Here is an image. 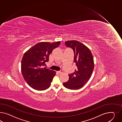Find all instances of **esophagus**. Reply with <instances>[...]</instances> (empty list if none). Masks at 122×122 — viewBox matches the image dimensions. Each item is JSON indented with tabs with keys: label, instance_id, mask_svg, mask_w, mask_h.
<instances>
[{
	"label": "esophagus",
	"instance_id": "esophagus-1",
	"mask_svg": "<svg viewBox=\"0 0 122 122\" xmlns=\"http://www.w3.org/2000/svg\"><path fill=\"white\" fill-rule=\"evenodd\" d=\"M58 72L59 73H60V74H61V73H63V70H61L60 71H58Z\"/></svg>",
	"mask_w": 122,
	"mask_h": 122
}]
</instances>
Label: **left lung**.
Instances as JSON below:
<instances>
[{"label": "left lung", "instance_id": "1", "mask_svg": "<svg viewBox=\"0 0 122 122\" xmlns=\"http://www.w3.org/2000/svg\"><path fill=\"white\" fill-rule=\"evenodd\" d=\"M65 43L73 50L74 62L77 67L74 72L69 74L68 81L63 84L68 89H79L88 81L92 75L94 68L93 57L90 50L79 41H68Z\"/></svg>", "mask_w": 122, "mask_h": 122}]
</instances>
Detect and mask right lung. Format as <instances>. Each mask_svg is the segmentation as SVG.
I'll return each instance as SVG.
<instances>
[{
  "label": "right lung",
  "mask_w": 122,
  "mask_h": 122,
  "mask_svg": "<svg viewBox=\"0 0 122 122\" xmlns=\"http://www.w3.org/2000/svg\"><path fill=\"white\" fill-rule=\"evenodd\" d=\"M60 42H40L24 53L21 61V71L29 86L38 91L48 88L56 72L43 67L49 61L50 54L59 46Z\"/></svg>",
  "instance_id": "obj_1"
}]
</instances>
